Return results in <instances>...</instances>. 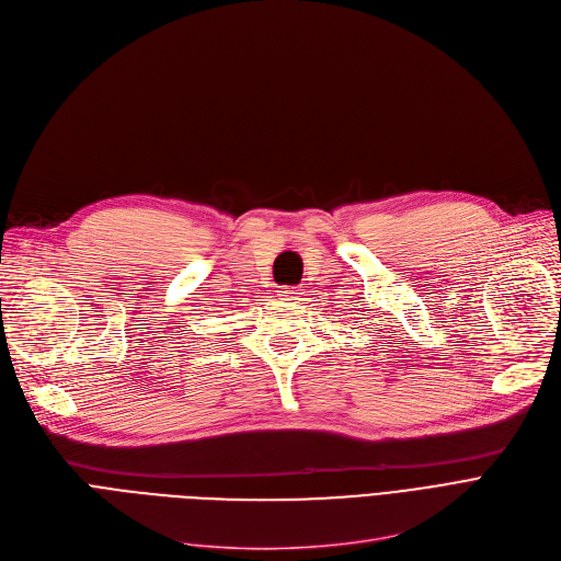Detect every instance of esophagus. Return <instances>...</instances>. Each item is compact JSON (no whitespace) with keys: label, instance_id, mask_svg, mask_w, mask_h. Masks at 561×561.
<instances>
[{"label":"esophagus","instance_id":"esophagus-1","mask_svg":"<svg viewBox=\"0 0 561 561\" xmlns=\"http://www.w3.org/2000/svg\"><path fill=\"white\" fill-rule=\"evenodd\" d=\"M279 300H282L284 305H298V302L302 300V293H300L298 288L286 286V288L279 290Z\"/></svg>","mask_w":561,"mask_h":561}]
</instances>
